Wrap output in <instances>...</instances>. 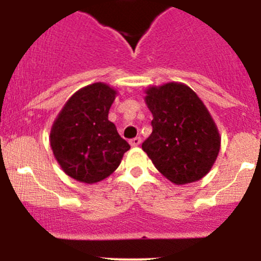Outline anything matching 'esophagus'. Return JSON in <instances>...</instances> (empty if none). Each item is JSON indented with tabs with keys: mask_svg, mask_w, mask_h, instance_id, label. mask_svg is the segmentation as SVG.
<instances>
[{
	"mask_svg": "<svg viewBox=\"0 0 261 261\" xmlns=\"http://www.w3.org/2000/svg\"><path fill=\"white\" fill-rule=\"evenodd\" d=\"M140 143H141V138H139V136H136V138L131 139V140H130V144H131V145H133V146L140 145Z\"/></svg>",
	"mask_w": 261,
	"mask_h": 261,
	"instance_id": "1",
	"label": "esophagus"
}]
</instances>
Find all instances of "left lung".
<instances>
[{"instance_id": "obj_1", "label": "left lung", "mask_w": 261, "mask_h": 261, "mask_svg": "<svg viewBox=\"0 0 261 261\" xmlns=\"http://www.w3.org/2000/svg\"><path fill=\"white\" fill-rule=\"evenodd\" d=\"M145 102L152 114V133L144 151L167 179L193 183L211 170L221 138L217 126L196 92L177 82L149 87Z\"/></svg>"}]
</instances>
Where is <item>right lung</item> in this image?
Instances as JSON below:
<instances>
[{
	"mask_svg": "<svg viewBox=\"0 0 261 261\" xmlns=\"http://www.w3.org/2000/svg\"><path fill=\"white\" fill-rule=\"evenodd\" d=\"M117 92L107 84L81 88L53 123L50 146L64 173L83 183L101 181L117 169L130 145L109 121Z\"/></svg>",
	"mask_w": 261,
	"mask_h": 261,
	"instance_id": "1",
	"label": "right lung"
}]
</instances>
